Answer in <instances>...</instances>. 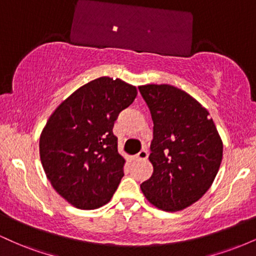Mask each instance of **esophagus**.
<instances>
[{
    "mask_svg": "<svg viewBox=\"0 0 256 256\" xmlns=\"http://www.w3.org/2000/svg\"><path fill=\"white\" fill-rule=\"evenodd\" d=\"M146 158H148V152H146V150H142V152H138V154L136 155V156L134 158V160H136V161H140V160H146Z\"/></svg>",
    "mask_w": 256,
    "mask_h": 256,
    "instance_id": "esophagus-1",
    "label": "esophagus"
}]
</instances>
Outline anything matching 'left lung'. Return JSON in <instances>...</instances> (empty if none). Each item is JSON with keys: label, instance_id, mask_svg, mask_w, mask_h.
Instances as JSON below:
<instances>
[{"label": "left lung", "instance_id": "1", "mask_svg": "<svg viewBox=\"0 0 256 256\" xmlns=\"http://www.w3.org/2000/svg\"><path fill=\"white\" fill-rule=\"evenodd\" d=\"M150 110L152 177L144 196L166 212L189 207L207 192L219 171L222 142L210 113L185 91L168 84L138 86Z\"/></svg>", "mask_w": 256, "mask_h": 256}]
</instances>
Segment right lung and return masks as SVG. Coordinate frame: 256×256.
I'll return each mask as SVG.
<instances>
[{"label": "right lung", "mask_w": 256, "mask_h": 256, "mask_svg": "<svg viewBox=\"0 0 256 256\" xmlns=\"http://www.w3.org/2000/svg\"><path fill=\"white\" fill-rule=\"evenodd\" d=\"M136 96L134 85L101 77L76 90L46 122L40 138L44 172L74 207L95 210L118 189L125 160L112 130Z\"/></svg>", "instance_id": "add662e5"}]
</instances>
